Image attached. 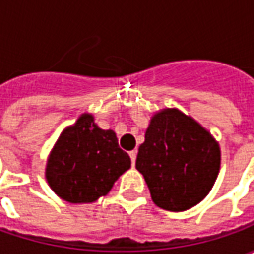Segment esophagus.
<instances>
[{
  "instance_id": "obj_1",
  "label": "esophagus",
  "mask_w": 254,
  "mask_h": 254,
  "mask_svg": "<svg viewBox=\"0 0 254 254\" xmlns=\"http://www.w3.org/2000/svg\"><path fill=\"white\" fill-rule=\"evenodd\" d=\"M129 156H130V159H132V166H134V163H136V156H137V151H136V149L130 151V152H129Z\"/></svg>"
}]
</instances>
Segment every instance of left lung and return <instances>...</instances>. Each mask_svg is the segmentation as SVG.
I'll use <instances>...</instances> for the list:
<instances>
[{"label": "left lung", "mask_w": 254, "mask_h": 254, "mask_svg": "<svg viewBox=\"0 0 254 254\" xmlns=\"http://www.w3.org/2000/svg\"><path fill=\"white\" fill-rule=\"evenodd\" d=\"M136 169L158 207L181 212L212 189L220 169V149L198 122L177 109H165L151 120Z\"/></svg>", "instance_id": "8db88e82"}]
</instances>
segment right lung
I'll list each match as a JSON object with an SVG mask.
<instances>
[{"instance_id": "add662e5", "label": "right lung", "mask_w": 254, "mask_h": 254, "mask_svg": "<svg viewBox=\"0 0 254 254\" xmlns=\"http://www.w3.org/2000/svg\"><path fill=\"white\" fill-rule=\"evenodd\" d=\"M129 167L130 158L120 148L116 133L83 114L61 133L47 160L46 178L65 201L81 204L106 196Z\"/></svg>"}]
</instances>
